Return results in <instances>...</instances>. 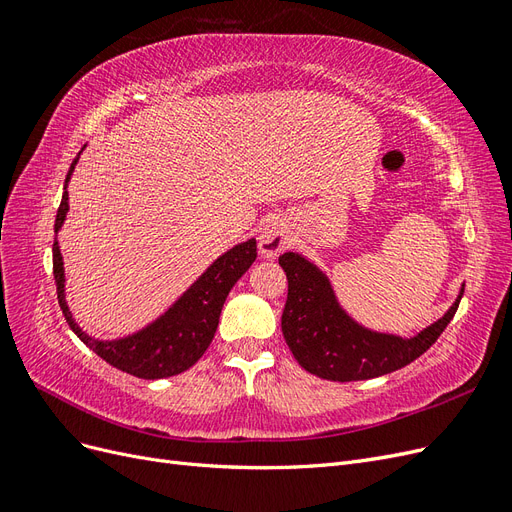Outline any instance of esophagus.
I'll return each instance as SVG.
<instances>
[{
    "label": "esophagus",
    "mask_w": 512,
    "mask_h": 512,
    "mask_svg": "<svg viewBox=\"0 0 512 512\" xmlns=\"http://www.w3.org/2000/svg\"><path fill=\"white\" fill-rule=\"evenodd\" d=\"M258 245H260V252L269 256V258H275L282 250H286V245H288L286 224L280 218L269 220L260 230V243Z\"/></svg>",
    "instance_id": "esophagus-1"
}]
</instances>
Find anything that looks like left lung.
I'll return each instance as SVG.
<instances>
[{
	"label": "left lung",
	"mask_w": 512,
	"mask_h": 512,
	"mask_svg": "<svg viewBox=\"0 0 512 512\" xmlns=\"http://www.w3.org/2000/svg\"><path fill=\"white\" fill-rule=\"evenodd\" d=\"M280 265L288 280L282 314L286 344L305 371L335 382L378 378L410 365L438 342L463 297L461 292L455 305L423 333L399 339L371 333L352 322L339 309L327 277L312 262L286 252L280 256Z\"/></svg>",
	"instance_id": "left-lung-1"
}]
</instances>
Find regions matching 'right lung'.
<instances>
[{
    "label": "right lung",
    "mask_w": 512,
    "mask_h": 512,
    "mask_svg": "<svg viewBox=\"0 0 512 512\" xmlns=\"http://www.w3.org/2000/svg\"><path fill=\"white\" fill-rule=\"evenodd\" d=\"M76 160L72 162L68 179L72 175ZM68 213V192L64 188L61 205L55 218V235L66 220ZM256 260V241L250 239L241 245H235L230 252L220 256L213 265L203 273V277L183 294V297L168 309V312L151 324L126 339L117 342H98L79 329V324L72 320L68 305L64 299V265L57 239L53 243V277L57 284V301L64 312L70 329L79 335L81 342L94 350L100 359L113 365L126 374L145 380H158L177 376L181 371L190 369L200 356L209 348L211 339L218 329L220 314L230 288L239 282V277L252 267Z\"/></svg>",
    "instance_id": "right-lung-1"
}]
</instances>
